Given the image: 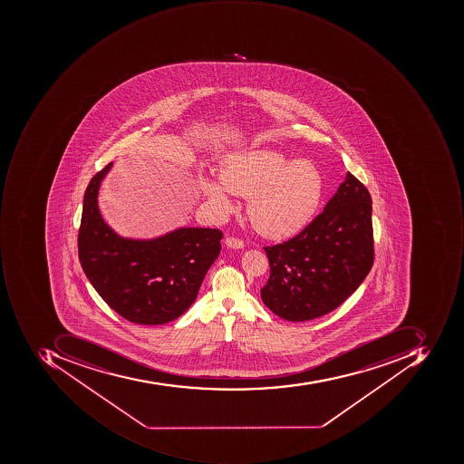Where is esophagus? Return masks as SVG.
<instances>
[{
  "mask_svg": "<svg viewBox=\"0 0 464 464\" xmlns=\"http://www.w3.org/2000/svg\"><path fill=\"white\" fill-rule=\"evenodd\" d=\"M226 246L228 248L241 249L244 248V241L243 239L237 238V237H227L226 238Z\"/></svg>",
  "mask_w": 464,
  "mask_h": 464,
  "instance_id": "1",
  "label": "esophagus"
}]
</instances>
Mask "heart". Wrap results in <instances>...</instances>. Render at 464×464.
<instances>
[{
    "mask_svg": "<svg viewBox=\"0 0 464 464\" xmlns=\"http://www.w3.org/2000/svg\"><path fill=\"white\" fill-rule=\"evenodd\" d=\"M205 197L220 212L233 210V194L248 197L246 216L267 238L295 236L309 225L321 207L324 177L313 161L290 160L269 149L228 156L220 179H203Z\"/></svg>",
    "mask_w": 464,
    "mask_h": 464,
    "instance_id": "b5f03b06",
    "label": "heart"
}]
</instances>
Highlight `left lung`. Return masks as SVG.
Returning a JSON list of instances; mask_svg holds the SVG:
<instances>
[{"instance_id": "8db88e82", "label": "left lung", "mask_w": 464, "mask_h": 464, "mask_svg": "<svg viewBox=\"0 0 464 464\" xmlns=\"http://www.w3.org/2000/svg\"><path fill=\"white\" fill-rule=\"evenodd\" d=\"M264 249L270 276L261 297L273 314L304 322L332 313L373 265L370 192L347 173L321 215L297 236Z\"/></svg>"}]
</instances>
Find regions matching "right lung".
I'll return each mask as SVG.
<instances>
[{
    "label": "right lung",
    "instance_id": "obj_1",
    "mask_svg": "<svg viewBox=\"0 0 464 464\" xmlns=\"http://www.w3.org/2000/svg\"><path fill=\"white\" fill-rule=\"evenodd\" d=\"M107 164L89 182L78 234L79 261L94 290L127 321L163 324L192 305L220 254L218 228L182 227L155 239L122 238L102 218L97 194Z\"/></svg>",
    "mask_w": 464,
    "mask_h": 464
}]
</instances>
